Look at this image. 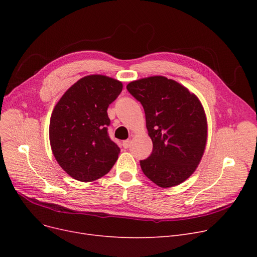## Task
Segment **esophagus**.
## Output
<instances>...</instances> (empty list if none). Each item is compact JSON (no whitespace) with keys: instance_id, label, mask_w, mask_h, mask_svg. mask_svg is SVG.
I'll return each mask as SVG.
<instances>
[{"instance_id":"1","label":"esophagus","mask_w":257,"mask_h":257,"mask_svg":"<svg viewBox=\"0 0 257 257\" xmlns=\"http://www.w3.org/2000/svg\"><path fill=\"white\" fill-rule=\"evenodd\" d=\"M130 143H131V141L130 140H126V141H124L123 142V148H125V149H127V148H129V146H130Z\"/></svg>"}]
</instances>
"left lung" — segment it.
Here are the masks:
<instances>
[{
  "label": "left lung",
  "instance_id": "8db88e82",
  "mask_svg": "<svg viewBox=\"0 0 257 257\" xmlns=\"http://www.w3.org/2000/svg\"><path fill=\"white\" fill-rule=\"evenodd\" d=\"M127 90L144 107L153 150L141 160L146 176L160 187L178 185L195 172L204 153L206 117L200 101L176 81L154 76Z\"/></svg>",
  "mask_w": 257,
  "mask_h": 257
}]
</instances>
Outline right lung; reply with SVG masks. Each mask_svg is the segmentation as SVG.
I'll return each mask as SVG.
<instances>
[{
    "instance_id": "add662e5",
    "label": "right lung",
    "mask_w": 257,
    "mask_h": 257,
    "mask_svg": "<svg viewBox=\"0 0 257 257\" xmlns=\"http://www.w3.org/2000/svg\"><path fill=\"white\" fill-rule=\"evenodd\" d=\"M123 88L102 75L86 76L67 89L50 119V143L59 166L76 180L88 182L111 170L119 148L108 134L107 108Z\"/></svg>"
}]
</instances>
